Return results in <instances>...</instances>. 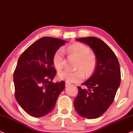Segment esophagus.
I'll use <instances>...</instances> for the list:
<instances>
[{"label": "esophagus", "mask_w": 133, "mask_h": 133, "mask_svg": "<svg viewBox=\"0 0 133 133\" xmlns=\"http://www.w3.org/2000/svg\"><path fill=\"white\" fill-rule=\"evenodd\" d=\"M70 85H71V83L67 82H65V87H67L68 86H70Z\"/></svg>", "instance_id": "obj_1"}]
</instances>
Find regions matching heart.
<instances>
[{
  "label": "heart",
  "mask_w": 133,
  "mask_h": 133,
  "mask_svg": "<svg viewBox=\"0 0 133 133\" xmlns=\"http://www.w3.org/2000/svg\"><path fill=\"white\" fill-rule=\"evenodd\" d=\"M69 53L74 54L79 58L76 65L77 71H71L64 70L59 72L58 77L68 83H77L84 79L85 72L87 76L93 73L96 68L97 60L96 56L90 52L88 46L81 43H75L70 45L66 49ZM52 63L56 70L61 71L65 64V54L62 48H59L54 52L52 57Z\"/></svg>",
  "instance_id": "obj_1"
}]
</instances>
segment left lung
Segmentation results:
<instances>
[{"label":"left lung","instance_id":"left-lung-1","mask_svg":"<svg viewBox=\"0 0 133 133\" xmlns=\"http://www.w3.org/2000/svg\"><path fill=\"white\" fill-rule=\"evenodd\" d=\"M77 41L89 45L95 54L97 65L93 74L78 87L74 100L77 113L87 119H96L102 115L113 102L121 83V69L116 54L104 42L95 37H82Z\"/></svg>","mask_w":133,"mask_h":133}]
</instances>
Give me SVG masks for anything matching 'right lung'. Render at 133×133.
Listing matches in <instances>:
<instances>
[{
    "instance_id": "right-lung-1",
    "label": "right lung",
    "mask_w": 133,
    "mask_h": 133,
    "mask_svg": "<svg viewBox=\"0 0 133 133\" xmlns=\"http://www.w3.org/2000/svg\"><path fill=\"white\" fill-rule=\"evenodd\" d=\"M66 41L43 37L31 45L18 60L14 72L15 97L22 108L36 117L53 110L65 82L53 83L56 71L52 57Z\"/></svg>"
}]
</instances>
